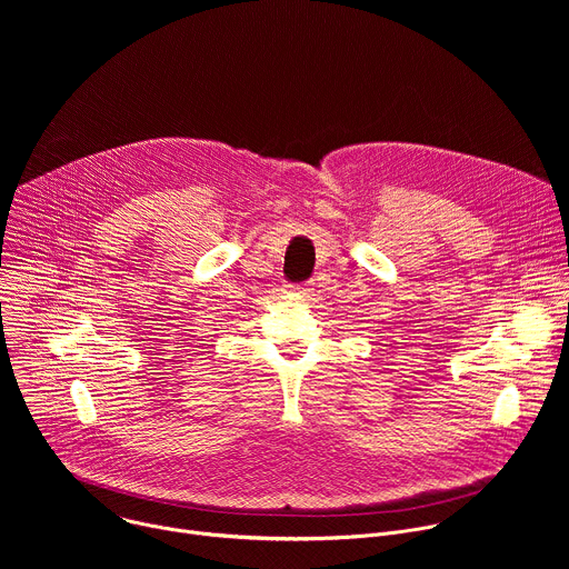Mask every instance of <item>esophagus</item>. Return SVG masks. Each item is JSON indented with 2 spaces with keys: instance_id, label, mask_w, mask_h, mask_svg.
<instances>
[{
  "instance_id": "esophagus-1",
  "label": "esophagus",
  "mask_w": 569,
  "mask_h": 569,
  "mask_svg": "<svg viewBox=\"0 0 569 569\" xmlns=\"http://www.w3.org/2000/svg\"><path fill=\"white\" fill-rule=\"evenodd\" d=\"M310 283H312V281H308V286H310ZM290 288H292V286H290ZM295 290H297V292H301V295H306V292H308V288H295Z\"/></svg>"
}]
</instances>
